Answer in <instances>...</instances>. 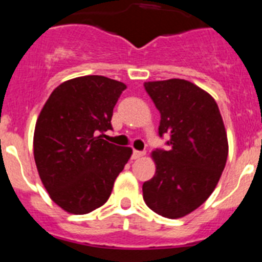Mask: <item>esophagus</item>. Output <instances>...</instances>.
<instances>
[{"mask_svg":"<svg viewBox=\"0 0 262 262\" xmlns=\"http://www.w3.org/2000/svg\"><path fill=\"white\" fill-rule=\"evenodd\" d=\"M145 155V152H143V151H134L133 152V159L134 160H138V159H140V157H143Z\"/></svg>","mask_w":262,"mask_h":262,"instance_id":"34e87169","label":"esophagus"}]
</instances>
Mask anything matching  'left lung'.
Here are the masks:
<instances>
[{
  "label": "left lung",
  "instance_id": "1",
  "mask_svg": "<svg viewBox=\"0 0 262 262\" xmlns=\"http://www.w3.org/2000/svg\"><path fill=\"white\" fill-rule=\"evenodd\" d=\"M144 88L161 115L159 135L169 136L170 149L152 152L156 173L143 184V198L156 214L177 219L216 187L228 156L226 128L215 99L190 81H151Z\"/></svg>",
  "mask_w": 262,
  "mask_h": 262
}]
</instances>
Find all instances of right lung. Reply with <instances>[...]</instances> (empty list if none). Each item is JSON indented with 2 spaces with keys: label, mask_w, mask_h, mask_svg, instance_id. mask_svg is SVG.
<instances>
[{
  "label": "right lung",
  "mask_w": 262,
  "mask_h": 262,
  "mask_svg": "<svg viewBox=\"0 0 262 262\" xmlns=\"http://www.w3.org/2000/svg\"><path fill=\"white\" fill-rule=\"evenodd\" d=\"M126 85L105 76H84L60 84L36 120L34 159L51 200L82 215L110 196L133 149L103 140Z\"/></svg>",
  "instance_id": "add662e5"
}]
</instances>
